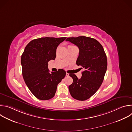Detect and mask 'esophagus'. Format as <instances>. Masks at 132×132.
Masks as SVG:
<instances>
[{
	"mask_svg": "<svg viewBox=\"0 0 132 132\" xmlns=\"http://www.w3.org/2000/svg\"><path fill=\"white\" fill-rule=\"evenodd\" d=\"M66 76H67V77H68V76H69V73H67V72H66Z\"/></svg>",
	"mask_w": 132,
	"mask_h": 132,
	"instance_id": "obj_1",
	"label": "esophagus"
}]
</instances>
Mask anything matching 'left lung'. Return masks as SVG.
<instances>
[{"instance_id": "1", "label": "left lung", "mask_w": 132, "mask_h": 132, "mask_svg": "<svg viewBox=\"0 0 132 132\" xmlns=\"http://www.w3.org/2000/svg\"><path fill=\"white\" fill-rule=\"evenodd\" d=\"M66 41L78 46L79 52L76 64L85 69L80 79L75 74L69 75L73 79L68 87L69 92L75 99L86 100L97 91L103 82L107 68L105 53L101 44L91 37H68Z\"/></svg>"}]
</instances>
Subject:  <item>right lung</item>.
I'll list each match as a JSON object with an SVG mask.
<instances>
[{
  "label": "right lung",
  "instance_id": "add662e5",
  "mask_svg": "<svg viewBox=\"0 0 132 132\" xmlns=\"http://www.w3.org/2000/svg\"><path fill=\"white\" fill-rule=\"evenodd\" d=\"M66 38L41 37L33 40L25 47L21 59L23 77L37 99L47 100L54 97L58 84L65 77L62 69L50 73L48 62L55 59L56 48Z\"/></svg>",
  "mask_w": 132,
  "mask_h": 132
}]
</instances>
